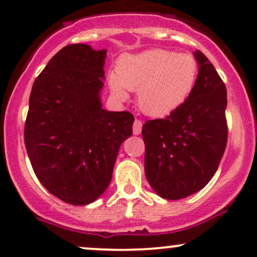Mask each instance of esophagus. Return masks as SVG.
<instances>
[{
    "instance_id": "1",
    "label": "esophagus",
    "mask_w": 257,
    "mask_h": 257,
    "mask_svg": "<svg viewBox=\"0 0 257 257\" xmlns=\"http://www.w3.org/2000/svg\"><path fill=\"white\" fill-rule=\"evenodd\" d=\"M141 129H143V122L140 119H135L134 125H133V133L135 135H139L141 133Z\"/></svg>"
}]
</instances>
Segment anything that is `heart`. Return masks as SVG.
<instances>
[{
    "instance_id": "1",
    "label": "heart",
    "mask_w": 257,
    "mask_h": 257,
    "mask_svg": "<svg viewBox=\"0 0 257 257\" xmlns=\"http://www.w3.org/2000/svg\"><path fill=\"white\" fill-rule=\"evenodd\" d=\"M198 79V63L187 53L151 49L124 55L108 84L120 100L128 90H138V105L149 116H166L180 107L192 94Z\"/></svg>"
}]
</instances>
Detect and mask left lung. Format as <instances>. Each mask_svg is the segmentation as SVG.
Wrapping results in <instances>:
<instances>
[{
	"label": "left lung",
	"mask_w": 257,
	"mask_h": 257,
	"mask_svg": "<svg viewBox=\"0 0 257 257\" xmlns=\"http://www.w3.org/2000/svg\"><path fill=\"white\" fill-rule=\"evenodd\" d=\"M194 58L199 70L192 94L166 118L143 125L146 179L166 199L205 187L226 149V85L202 52H194Z\"/></svg>",
	"instance_id": "8db88e82"
}]
</instances>
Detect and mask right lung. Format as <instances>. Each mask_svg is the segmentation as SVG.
Returning a JSON list of instances; mask_svg holds the SVG:
<instances>
[{
    "label": "right lung",
    "instance_id": "right-lung-1",
    "mask_svg": "<svg viewBox=\"0 0 257 257\" xmlns=\"http://www.w3.org/2000/svg\"><path fill=\"white\" fill-rule=\"evenodd\" d=\"M106 49L69 44L35 79L24 141L32 169L53 196L87 205L110 185L134 116L102 108Z\"/></svg>",
    "mask_w": 257,
    "mask_h": 257
}]
</instances>
